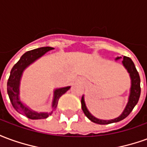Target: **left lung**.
I'll return each instance as SVG.
<instances>
[{
    "instance_id": "1",
    "label": "left lung",
    "mask_w": 147,
    "mask_h": 147,
    "mask_svg": "<svg viewBox=\"0 0 147 147\" xmlns=\"http://www.w3.org/2000/svg\"><path fill=\"white\" fill-rule=\"evenodd\" d=\"M121 57H117L116 60H119ZM122 64L126 68L127 72L129 73L130 78H131V88H130V94L128 98V102L127 104L126 107L123 111V113H121L120 116H119L117 118H115L113 120H100L94 117L92 114L90 113L87 108H86V104L84 102V97H82L81 99V104H82V109L83 113L86 115V117L91 120L92 122L98 124H109V123H116L119 122L120 120H123L124 118H126L132 111L134 107L139 102V97H140V93H141V88H140V77H139V72L137 71L136 68V66L131 61V59L127 57H123Z\"/></svg>"
}]
</instances>
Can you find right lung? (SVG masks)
Wrapping results in <instances>:
<instances>
[{
	"label": "right lung",
	"instance_id": "obj_1",
	"mask_svg": "<svg viewBox=\"0 0 147 147\" xmlns=\"http://www.w3.org/2000/svg\"><path fill=\"white\" fill-rule=\"evenodd\" d=\"M53 49L52 47H41V48L35 49L33 50H30L25 53L20 59L19 60L16 64H15L11 68L10 76L8 78V83H7V91H8V97L11 101V103L13 108L22 115L27 117L31 120H38V119H45L49 117L53 111L57 108L58 100L64 93L67 92L70 89L71 86H66L62 88H57L53 91V100L52 102V109L53 111L49 113H37L35 111L31 110L24 105L23 102L20 99V80L24 71L27 68L30 64L34 63L38 58L42 57L49 50Z\"/></svg>",
	"mask_w": 147,
	"mask_h": 147
}]
</instances>
